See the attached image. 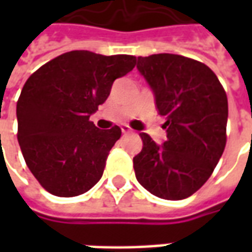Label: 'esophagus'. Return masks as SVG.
Wrapping results in <instances>:
<instances>
[{
  "instance_id": "esophagus-1",
  "label": "esophagus",
  "mask_w": 252,
  "mask_h": 252,
  "mask_svg": "<svg viewBox=\"0 0 252 252\" xmlns=\"http://www.w3.org/2000/svg\"><path fill=\"white\" fill-rule=\"evenodd\" d=\"M121 132L123 133H128V132H131V128L128 126H121Z\"/></svg>"
}]
</instances>
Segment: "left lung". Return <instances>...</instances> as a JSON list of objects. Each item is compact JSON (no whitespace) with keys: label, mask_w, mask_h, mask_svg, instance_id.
<instances>
[{"label":"left lung","mask_w":252,"mask_h":252,"mask_svg":"<svg viewBox=\"0 0 252 252\" xmlns=\"http://www.w3.org/2000/svg\"><path fill=\"white\" fill-rule=\"evenodd\" d=\"M136 67L163 116L167 140L140 133L133 158L139 184L164 200H184L211 177L225 148L228 99L216 74L204 63L174 54L137 58Z\"/></svg>","instance_id":"1"}]
</instances>
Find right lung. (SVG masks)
Wrapping results in <instances>:
<instances>
[{
  "mask_svg": "<svg viewBox=\"0 0 252 252\" xmlns=\"http://www.w3.org/2000/svg\"><path fill=\"white\" fill-rule=\"evenodd\" d=\"M135 62L132 55L70 51L27 79L16 109L17 139L28 169L51 194H83L101 180L121 129H99L89 117Z\"/></svg>",
  "mask_w": 252,
  "mask_h": 252,
  "instance_id": "right-lung-1",
  "label": "right lung"
}]
</instances>
